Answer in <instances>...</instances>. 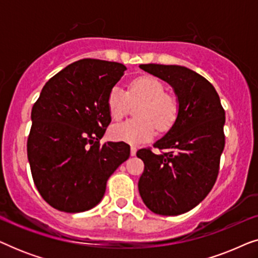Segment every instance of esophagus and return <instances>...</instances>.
Instances as JSON below:
<instances>
[{
    "instance_id": "34e87169",
    "label": "esophagus",
    "mask_w": 258,
    "mask_h": 258,
    "mask_svg": "<svg viewBox=\"0 0 258 258\" xmlns=\"http://www.w3.org/2000/svg\"><path fill=\"white\" fill-rule=\"evenodd\" d=\"M136 151H137V148H136L135 146H133V147H132V151H130V154H132V156H135Z\"/></svg>"
}]
</instances>
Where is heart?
<instances>
[{"mask_svg": "<svg viewBox=\"0 0 258 258\" xmlns=\"http://www.w3.org/2000/svg\"><path fill=\"white\" fill-rule=\"evenodd\" d=\"M142 102L136 116L139 118L118 123L110 129V137L117 142L140 144L153 139L156 126L167 132L178 116L179 104L176 97L165 93L164 84L153 76H142L130 83L128 91L114 87L109 91L107 107L114 121L128 114L130 103Z\"/></svg>", "mask_w": 258, "mask_h": 258, "instance_id": "obj_1", "label": "heart"}]
</instances>
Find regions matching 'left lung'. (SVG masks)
<instances>
[{
	"instance_id": "8db88e82",
	"label": "left lung",
	"mask_w": 258,
	"mask_h": 258,
	"mask_svg": "<svg viewBox=\"0 0 258 258\" xmlns=\"http://www.w3.org/2000/svg\"><path fill=\"white\" fill-rule=\"evenodd\" d=\"M174 88L179 111L171 129L151 148L137 151L144 163L139 181L143 202L155 214L176 216L191 210L213 189L220 170L225 111L209 81L181 66L141 64Z\"/></svg>"
}]
</instances>
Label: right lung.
I'll use <instances>...</instances> for the list:
<instances>
[{
    "label": "right lung",
    "instance_id": "add662e5",
    "mask_svg": "<svg viewBox=\"0 0 258 258\" xmlns=\"http://www.w3.org/2000/svg\"><path fill=\"white\" fill-rule=\"evenodd\" d=\"M125 70L122 63L80 59L52 76L34 103L28 160L38 192L55 209L97 206L109 177L129 158L126 143H100L111 122L108 94Z\"/></svg>",
    "mask_w": 258,
    "mask_h": 258
}]
</instances>
